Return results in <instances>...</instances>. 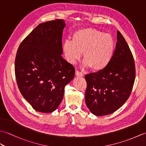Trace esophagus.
<instances>
[{"mask_svg":"<svg viewBox=\"0 0 146 146\" xmlns=\"http://www.w3.org/2000/svg\"><path fill=\"white\" fill-rule=\"evenodd\" d=\"M75 75L78 76H83V73L82 72H80V71H77V70L75 71Z\"/></svg>","mask_w":146,"mask_h":146,"instance_id":"esophagus-1","label":"esophagus"}]
</instances>
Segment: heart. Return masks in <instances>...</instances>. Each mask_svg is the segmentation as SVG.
Wrapping results in <instances>:
<instances>
[{
    "label": "heart",
    "mask_w": 146,
    "mask_h": 146,
    "mask_svg": "<svg viewBox=\"0 0 146 146\" xmlns=\"http://www.w3.org/2000/svg\"><path fill=\"white\" fill-rule=\"evenodd\" d=\"M63 51L66 60L70 63L79 60L83 52L85 66L98 71L106 68L110 62L115 51V41L108 34L86 28L76 31L71 41H65Z\"/></svg>",
    "instance_id": "1"
}]
</instances>
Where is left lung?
I'll return each mask as SVG.
<instances>
[{"label": "left lung", "instance_id": "8db88e82", "mask_svg": "<svg viewBox=\"0 0 146 146\" xmlns=\"http://www.w3.org/2000/svg\"><path fill=\"white\" fill-rule=\"evenodd\" d=\"M115 49L106 68L85 76V103L97 116L112 113L125 103L134 83V58L124 38L117 31Z\"/></svg>", "mask_w": 146, "mask_h": 146}]
</instances>
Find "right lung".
I'll return each instance as SVG.
<instances>
[{"label": "right lung", "mask_w": 146, "mask_h": 146, "mask_svg": "<svg viewBox=\"0 0 146 146\" xmlns=\"http://www.w3.org/2000/svg\"><path fill=\"white\" fill-rule=\"evenodd\" d=\"M66 24L56 19L39 24L21 43L15 60L19 89L34 109L50 113L63 100L75 68L62 57Z\"/></svg>", "instance_id": "add662e5"}]
</instances>
